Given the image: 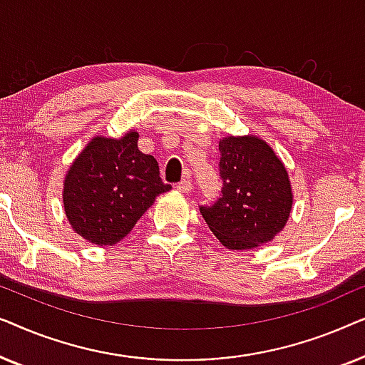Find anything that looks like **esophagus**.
<instances>
[{
	"instance_id": "1",
	"label": "esophagus",
	"mask_w": 365,
	"mask_h": 365,
	"mask_svg": "<svg viewBox=\"0 0 365 365\" xmlns=\"http://www.w3.org/2000/svg\"><path fill=\"white\" fill-rule=\"evenodd\" d=\"M176 187H178V191H181V192H189L192 189V182L189 181V179H182L181 182L176 184Z\"/></svg>"
}]
</instances>
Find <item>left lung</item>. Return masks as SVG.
Segmentation results:
<instances>
[{"label":"left lung","mask_w":365,"mask_h":365,"mask_svg":"<svg viewBox=\"0 0 365 365\" xmlns=\"http://www.w3.org/2000/svg\"><path fill=\"white\" fill-rule=\"evenodd\" d=\"M221 196L201 204L204 221L227 249L257 247L286 226L292 189L286 168L256 136H229L219 143Z\"/></svg>","instance_id":"8db88e82"}]
</instances>
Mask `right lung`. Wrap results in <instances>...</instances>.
Wrapping results in <instances>:
<instances>
[{
	"label": "right lung",
	"instance_id": "add662e5",
	"mask_svg": "<svg viewBox=\"0 0 365 365\" xmlns=\"http://www.w3.org/2000/svg\"><path fill=\"white\" fill-rule=\"evenodd\" d=\"M138 133L94 138L64 179V211L74 231L98 246L128 236L159 194L171 189L158 161L138 148Z\"/></svg>",
	"mask_w": 365,
	"mask_h": 365
}]
</instances>
